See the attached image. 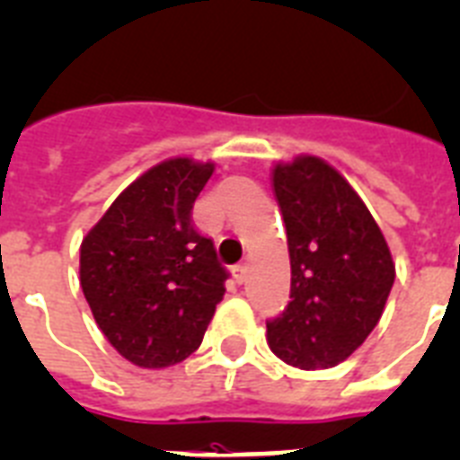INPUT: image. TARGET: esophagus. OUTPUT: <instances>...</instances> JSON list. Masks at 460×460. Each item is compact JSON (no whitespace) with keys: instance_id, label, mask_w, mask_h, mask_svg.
<instances>
[{"instance_id":"34e87169","label":"esophagus","mask_w":460,"mask_h":460,"mask_svg":"<svg viewBox=\"0 0 460 460\" xmlns=\"http://www.w3.org/2000/svg\"><path fill=\"white\" fill-rule=\"evenodd\" d=\"M246 272H249V263H246V261H242V263H237L233 268V275H234V279H237L239 284L246 279Z\"/></svg>"}]
</instances>
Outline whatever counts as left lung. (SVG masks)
<instances>
[{
    "label": "left lung",
    "mask_w": 460,
    "mask_h": 460,
    "mask_svg": "<svg viewBox=\"0 0 460 460\" xmlns=\"http://www.w3.org/2000/svg\"><path fill=\"white\" fill-rule=\"evenodd\" d=\"M272 188L289 242L291 301L268 320V345L291 367L329 369L381 320L393 256L369 208L324 159L277 164Z\"/></svg>",
    "instance_id": "obj_1"
}]
</instances>
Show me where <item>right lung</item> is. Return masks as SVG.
Listing matches in <instances>:
<instances>
[{
    "label": "right lung",
    "instance_id": "right-lung-1",
    "mask_svg": "<svg viewBox=\"0 0 460 460\" xmlns=\"http://www.w3.org/2000/svg\"><path fill=\"white\" fill-rule=\"evenodd\" d=\"M214 164L166 159L136 178L79 249V282L93 320L121 358L143 369L183 362L199 348L226 294L214 239L192 207Z\"/></svg>",
    "mask_w": 460,
    "mask_h": 460
}]
</instances>
